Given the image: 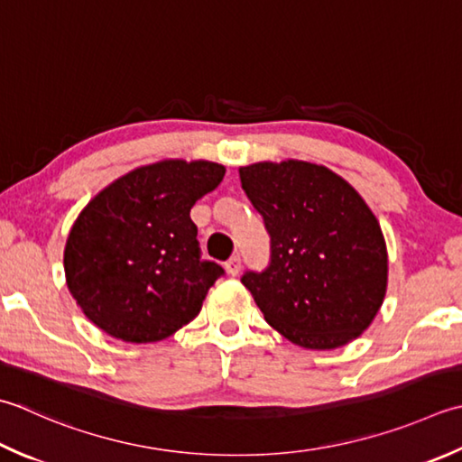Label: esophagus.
<instances>
[{"label": "esophagus", "mask_w": 462, "mask_h": 462, "mask_svg": "<svg viewBox=\"0 0 462 462\" xmlns=\"http://www.w3.org/2000/svg\"><path fill=\"white\" fill-rule=\"evenodd\" d=\"M240 268H242L240 256H232L228 262H226V273H228L230 276H236L240 273Z\"/></svg>", "instance_id": "obj_1"}]
</instances>
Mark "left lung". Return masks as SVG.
Instances as JSON below:
<instances>
[{
    "label": "left lung",
    "mask_w": 462,
    "mask_h": 462,
    "mask_svg": "<svg viewBox=\"0 0 462 462\" xmlns=\"http://www.w3.org/2000/svg\"><path fill=\"white\" fill-rule=\"evenodd\" d=\"M242 189L264 218L270 264L242 284L266 322L294 345L345 346L381 310L388 254L376 216L345 178L302 160L240 168Z\"/></svg>",
    "instance_id": "8db88e82"
}]
</instances>
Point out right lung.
<instances>
[{
  "mask_svg": "<svg viewBox=\"0 0 462 462\" xmlns=\"http://www.w3.org/2000/svg\"><path fill=\"white\" fill-rule=\"evenodd\" d=\"M224 174L216 162L162 160L89 200L63 250L68 288L88 320L142 345L196 319L224 268L200 258L189 210Z\"/></svg>",
  "mask_w": 462,
  "mask_h": 462,
  "instance_id": "obj_1",
  "label": "right lung"
}]
</instances>
